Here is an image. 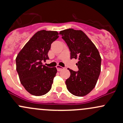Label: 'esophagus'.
Here are the masks:
<instances>
[{
    "label": "esophagus",
    "mask_w": 123,
    "mask_h": 123,
    "mask_svg": "<svg viewBox=\"0 0 123 123\" xmlns=\"http://www.w3.org/2000/svg\"><path fill=\"white\" fill-rule=\"evenodd\" d=\"M56 68H57V71H59V72H60V71H61V70H62L64 69V68H63V67L60 66H59V65L57 66Z\"/></svg>",
    "instance_id": "esophagus-1"
}]
</instances>
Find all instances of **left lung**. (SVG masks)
<instances>
[{
    "label": "left lung",
    "mask_w": 123,
    "mask_h": 123,
    "mask_svg": "<svg viewBox=\"0 0 123 123\" xmlns=\"http://www.w3.org/2000/svg\"><path fill=\"white\" fill-rule=\"evenodd\" d=\"M70 51L71 59H79L77 72L68 68L70 76L66 80L68 92L82 97L94 88L101 71V59L93 42L81 30L68 29L60 31Z\"/></svg>",
    "instance_id": "obj_1"
}]
</instances>
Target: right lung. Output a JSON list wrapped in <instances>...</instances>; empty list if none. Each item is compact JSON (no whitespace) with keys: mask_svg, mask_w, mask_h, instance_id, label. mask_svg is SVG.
<instances>
[{"mask_svg":"<svg viewBox=\"0 0 123 123\" xmlns=\"http://www.w3.org/2000/svg\"><path fill=\"white\" fill-rule=\"evenodd\" d=\"M58 35L56 31H37L17 56L16 70L20 81L31 94L43 96L50 90L57 69L45 66L42 62L49 59L48 52Z\"/></svg>","mask_w":123,"mask_h":123,"instance_id":"add662e5","label":"right lung"}]
</instances>
